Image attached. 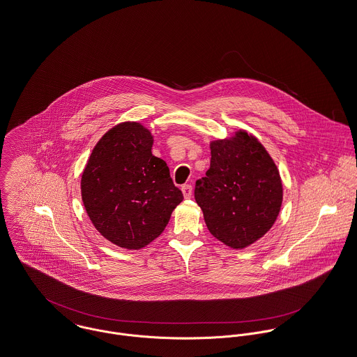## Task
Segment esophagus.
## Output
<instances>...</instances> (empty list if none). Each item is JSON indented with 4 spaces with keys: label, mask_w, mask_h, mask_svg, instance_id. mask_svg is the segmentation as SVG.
Returning <instances> with one entry per match:
<instances>
[{
    "label": "esophagus",
    "mask_w": 357,
    "mask_h": 357,
    "mask_svg": "<svg viewBox=\"0 0 357 357\" xmlns=\"http://www.w3.org/2000/svg\"><path fill=\"white\" fill-rule=\"evenodd\" d=\"M182 192L185 195V198H192V185H183L182 186Z\"/></svg>",
    "instance_id": "34e87169"
}]
</instances>
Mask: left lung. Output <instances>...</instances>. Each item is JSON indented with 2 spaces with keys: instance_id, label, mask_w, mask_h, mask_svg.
Masks as SVG:
<instances>
[{
  "instance_id": "left-lung-1",
  "label": "left lung",
  "mask_w": 357,
  "mask_h": 357,
  "mask_svg": "<svg viewBox=\"0 0 357 357\" xmlns=\"http://www.w3.org/2000/svg\"><path fill=\"white\" fill-rule=\"evenodd\" d=\"M211 167L194 197L209 232L227 246L245 248L275 224L282 183L264 145L245 130L211 142Z\"/></svg>"
}]
</instances>
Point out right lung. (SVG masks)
I'll return each mask as SVG.
<instances>
[{
	"mask_svg": "<svg viewBox=\"0 0 357 357\" xmlns=\"http://www.w3.org/2000/svg\"><path fill=\"white\" fill-rule=\"evenodd\" d=\"M153 137L138 122H122L95 145L82 175V198L95 228L116 246L138 250L155 241L183 194Z\"/></svg>",
	"mask_w": 357,
	"mask_h": 357,
	"instance_id": "right-lung-1",
	"label": "right lung"
}]
</instances>
